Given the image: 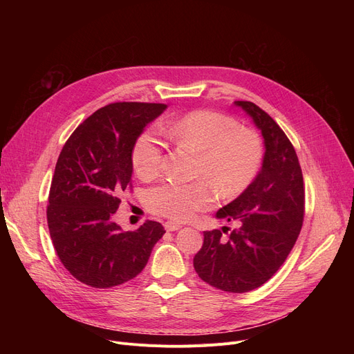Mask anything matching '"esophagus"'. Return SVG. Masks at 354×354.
Masks as SVG:
<instances>
[{
	"instance_id": "1",
	"label": "esophagus",
	"mask_w": 354,
	"mask_h": 354,
	"mask_svg": "<svg viewBox=\"0 0 354 354\" xmlns=\"http://www.w3.org/2000/svg\"><path fill=\"white\" fill-rule=\"evenodd\" d=\"M163 225H165L166 231H178V230L182 228V225L179 224V222H175V221H166Z\"/></svg>"
}]
</instances>
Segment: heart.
<instances>
[{
	"label": "heart",
	"instance_id": "b5f03b06",
	"mask_svg": "<svg viewBox=\"0 0 354 354\" xmlns=\"http://www.w3.org/2000/svg\"><path fill=\"white\" fill-rule=\"evenodd\" d=\"M163 133L179 147L198 153L196 175L205 179L165 182L147 192V208L167 218L185 221L208 208L215 201L213 186L221 196H236L250 187L263 163L264 145L255 130L218 111H191L167 122ZM132 163L142 179L159 175L165 163L163 142L152 132L142 133L132 149Z\"/></svg>",
	"mask_w": 354,
	"mask_h": 354
}]
</instances>
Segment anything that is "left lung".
<instances>
[{
	"label": "left lung",
	"instance_id": "1",
	"mask_svg": "<svg viewBox=\"0 0 354 354\" xmlns=\"http://www.w3.org/2000/svg\"><path fill=\"white\" fill-rule=\"evenodd\" d=\"M261 130L266 153L263 167L250 187L216 218L238 221L203 232V244L194 257L198 275L228 292H248L266 284L284 264L303 227L304 182L294 146L283 129L252 102H235Z\"/></svg>",
	"mask_w": 354,
	"mask_h": 354
}]
</instances>
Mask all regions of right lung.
Instances as JSON below:
<instances>
[{
  "label": "right lung",
  "instance_id": "1",
  "mask_svg": "<svg viewBox=\"0 0 354 354\" xmlns=\"http://www.w3.org/2000/svg\"><path fill=\"white\" fill-rule=\"evenodd\" d=\"M165 109L162 103H110L79 124L62 149L47 224L62 264L86 286L110 288L132 280L165 234L156 221L127 232L113 222L120 195L133 188V145Z\"/></svg>",
  "mask_w": 354,
  "mask_h": 354
}]
</instances>
